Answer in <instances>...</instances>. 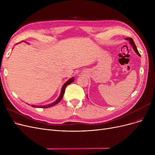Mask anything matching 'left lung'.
Wrapping results in <instances>:
<instances>
[{"mask_svg":"<svg viewBox=\"0 0 155 155\" xmlns=\"http://www.w3.org/2000/svg\"><path fill=\"white\" fill-rule=\"evenodd\" d=\"M125 39L129 41L130 43V45H131L133 46V49L134 50V51H136V52L137 53V54H138V55H140V54H139V52H138V50H137V46H136V45H135V44H134V41H133V39H132V38H130V37H129V38H126Z\"/></svg>","mask_w":155,"mask_h":155,"instance_id":"left-lung-1","label":"left lung"}]
</instances>
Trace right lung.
Returning <instances> with one entry per match:
<instances>
[{"instance_id":"add662e5","label":"right lung","mask_w":155,"mask_h":155,"mask_svg":"<svg viewBox=\"0 0 155 155\" xmlns=\"http://www.w3.org/2000/svg\"><path fill=\"white\" fill-rule=\"evenodd\" d=\"M74 78H71V79H70L68 81H67L66 83H65L64 84V85L63 86V87H62V89H61V92L60 96L58 97V99L57 100H56L55 101H54V103H52V104H49V105H45V106H35V105H31V106H32V107H39V108H48V107H52V106H54V105H56V104H58V103H59V102L61 100H62V98H63V95H64V92H65V88H66L67 86H68V85H70V83H72V82L74 81Z\"/></svg>"}]
</instances>
